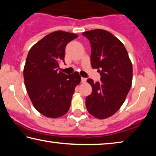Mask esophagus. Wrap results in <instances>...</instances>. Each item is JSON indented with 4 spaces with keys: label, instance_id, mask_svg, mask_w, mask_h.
I'll return each mask as SVG.
<instances>
[{
    "label": "esophagus",
    "instance_id": "obj_1",
    "mask_svg": "<svg viewBox=\"0 0 156 156\" xmlns=\"http://www.w3.org/2000/svg\"><path fill=\"white\" fill-rule=\"evenodd\" d=\"M86 81H87V78H81V82H82V83H85Z\"/></svg>",
    "mask_w": 156,
    "mask_h": 156
}]
</instances>
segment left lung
<instances>
[{
  "label": "left lung",
  "mask_w": 156,
  "mask_h": 156,
  "mask_svg": "<svg viewBox=\"0 0 156 156\" xmlns=\"http://www.w3.org/2000/svg\"><path fill=\"white\" fill-rule=\"evenodd\" d=\"M91 43V63L101 76L100 82L91 78L92 92L86 98L87 109L98 119L109 118L118 112L130 90L133 67L122 42L104 30L83 33Z\"/></svg>",
  "instance_id": "8db88e82"
}]
</instances>
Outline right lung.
I'll return each mask as SVG.
<instances>
[{"label": "right lung", "mask_w": 156, "mask_h": 156, "mask_svg": "<svg viewBox=\"0 0 156 156\" xmlns=\"http://www.w3.org/2000/svg\"><path fill=\"white\" fill-rule=\"evenodd\" d=\"M78 35L67 31L50 33L28 53L23 70L27 94L35 109L48 118L61 117L69 109L75 87L80 83L78 72H58L65 62L66 45Z\"/></svg>", "instance_id": "1"}]
</instances>
